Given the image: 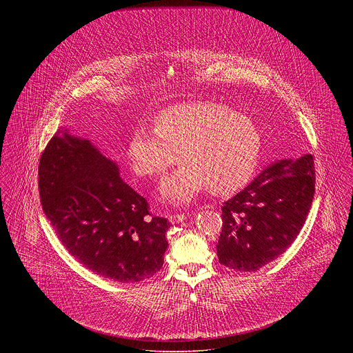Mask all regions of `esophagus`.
<instances>
[{
	"label": "esophagus",
	"instance_id": "34e87169",
	"mask_svg": "<svg viewBox=\"0 0 353 353\" xmlns=\"http://www.w3.org/2000/svg\"><path fill=\"white\" fill-rule=\"evenodd\" d=\"M168 220H170V223H172V224H179V223H182V221H185L186 220V214H171L170 217H168Z\"/></svg>",
	"mask_w": 353,
	"mask_h": 353
}]
</instances>
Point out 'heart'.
I'll list each match as a JSON object with an SVG mask.
<instances>
[{
    "label": "heart",
    "instance_id": "heart-1",
    "mask_svg": "<svg viewBox=\"0 0 353 353\" xmlns=\"http://www.w3.org/2000/svg\"><path fill=\"white\" fill-rule=\"evenodd\" d=\"M261 152V136L252 119L230 107L197 101L172 105L157 115L156 129H140L128 145L137 176L153 178L181 159L183 165L159 186L161 201L183 206L210 186L232 193L252 178Z\"/></svg>",
    "mask_w": 353,
    "mask_h": 353
}]
</instances>
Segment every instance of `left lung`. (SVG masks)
Returning <instances> with one entry per match:
<instances>
[{
    "label": "left lung",
    "instance_id": "left-lung-1",
    "mask_svg": "<svg viewBox=\"0 0 353 353\" xmlns=\"http://www.w3.org/2000/svg\"><path fill=\"white\" fill-rule=\"evenodd\" d=\"M315 193L314 160L281 159L224 202L217 243L220 263L255 272L274 261L298 238Z\"/></svg>",
    "mask_w": 353,
    "mask_h": 353
}]
</instances>
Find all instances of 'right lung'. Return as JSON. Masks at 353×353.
<instances>
[{"instance_id":"add662e5","label":"right lung","mask_w":353,"mask_h":353,"mask_svg":"<svg viewBox=\"0 0 353 353\" xmlns=\"http://www.w3.org/2000/svg\"><path fill=\"white\" fill-rule=\"evenodd\" d=\"M43 212L65 249L87 269L140 283L163 266L170 223L119 175L118 164L87 139L59 129L39 161Z\"/></svg>"}]
</instances>
